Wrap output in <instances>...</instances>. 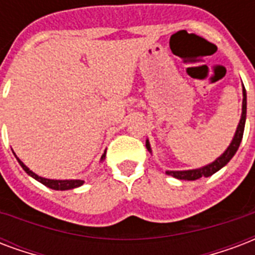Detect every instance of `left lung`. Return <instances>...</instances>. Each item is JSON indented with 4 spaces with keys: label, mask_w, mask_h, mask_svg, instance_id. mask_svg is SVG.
I'll list each match as a JSON object with an SVG mask.
<instances>
[{
    "label": "left lung",
    "mask_w": 255,
    "mask_h": 255,
    "mask_svg": "<svg viewBox=\"0 0 255 255\" xmlns=\"http://www.w3.org/2000/svg\"><path fill=\"white\" fill-rule=\"evenodd\" d=\"M245 122H246V90L244 87V102H242V116H241V120H239L238 128H237V131H235L234 138L231 141V143L229 145V148L226 149L225 153L216 158L215 161L208 164L206 166H202V168H198V169H189V171H166V175L173 176L176 179L179 180H198L200 177H208V176H212L215 172H218L219 169H222L223 166L227 164V162L234 157V154L238 150L239 145H241V141H242V137H244V130H245ZM146 149L149 152L152 153V149H150V143L146 139Z\"/></svg>",
    "instance_id": "left-lung-1"
}]
</instances>
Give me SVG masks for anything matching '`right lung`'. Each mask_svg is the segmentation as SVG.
Instances as JSON below:
<instances>
[{
	"mask_svg": "<svg viewBox=\"0 0 255 255\" xmlns=\"http://www.w3.org/2000/svg\"><path fill=\"white\" fill-rule=\"evenodd\" d=\"M105 157H106V152L103 153L102 157H101V161L105 160ZM17 158V157H16ZM17 161L22 166V169L28 173L29 176H32L34 180H37L40 181L41 184H44L45 187L48 188H52V189H56V191H66V189H72V188H78L80 185H83V180H51V179H45V177H41V176L36 175L34 172H32L28 168V166L24 164V162L21 161L20 158H17Z\"/></svg>",
	"mask_w": 255,
	"mask_h": 255,
	"instance_id": "obj_1",
	"label": "right lung"
}]
</instances>
